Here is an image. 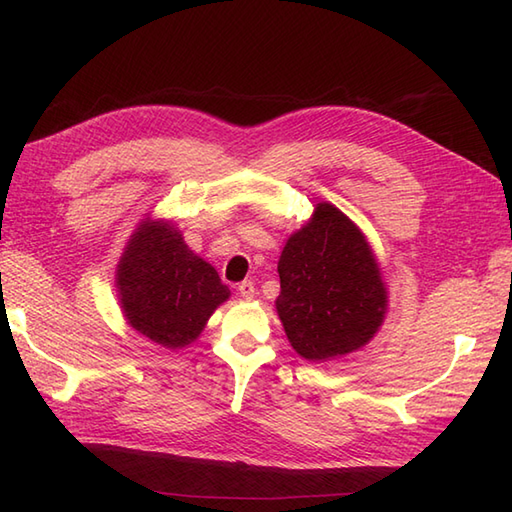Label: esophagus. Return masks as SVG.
I'll list each match as a JSON object with an SVG mask.
<instances>
[{"instance_id": "esophagus-1", "label": "esophagus", "mask_w": 512, "mask_h": 512, "mask_svg": "<svg viewBox=\"0 0 512 512\" xmlns=\"http://www.w3.org/2000/svg\"><path fill=\"white\" fill-rule=\"evenodd\" d=\"M237 292L242 297H246V299H250V297H255V284L253 281H242V284L237 286Z\"/></svg>"}]
</instances>
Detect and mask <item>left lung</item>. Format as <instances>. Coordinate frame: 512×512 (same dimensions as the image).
Masks as SVG:
<instances>
[{"label": "left lung", "mask_w": 512, "mask_h": 512, "mask_svg": "<svg viewBox=\"0 0 512 512\" xmlns=\"http://www.w3.org/2000/svg\"><path fill=\"white\" fill-rule=\"evenodd\" d=\"M277 312L290 345L308 358L350 354L385 317L387 292L361 231L332 204H319L279 257Z\"/></svg>", "instance_id": "8db88e82"}]
</instances>
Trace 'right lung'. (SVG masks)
<instances>
[{
  "instance_id": "right-lung-1",
  "label": "right lung",
  "mask_w": 512,
  "mask_h": 512,
  "mask_svg": "<svg viewBox=\"0 0 512 512\" xmlns=\"http://www.w3.org/2000/svg\"><path fill=\"white\" fill-rule=\"evenodd\" d=\"M116 286L129 325L169 350L198 339L213 310L231 295L217 270L162 222H143L132 235Z\"/></svg>"
}]
</instances>
